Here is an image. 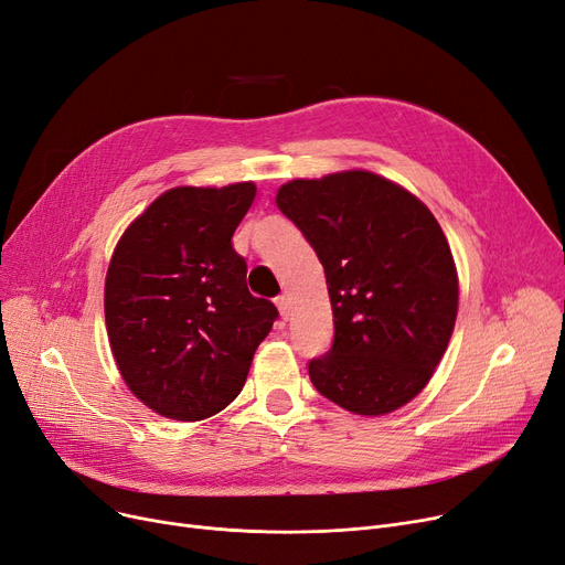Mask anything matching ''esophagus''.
I'll return each instance as SVG.
<instances>
[{"label":"esophagus","instance_id":"obj_1","mask_svg":"<svg viewBox=\"0 0 565 565\" xmlns=\"http://www.w3.org/2000/svg\"><path fill=\"white\" fill-rule=\"evenodd\" d=\"M277 307H279V313H281L284 321H288V316H290V298L286 296V292L277 298Z\"/></svg>","mask_w":565,"mask_h":565}]
</instances>
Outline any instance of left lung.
Here are the masks:
<instances>
[{"label": "left lung", "instance_id": "obj_1", "mask_svg": "<svg viewBox=\"0 0 565 565\" xmlns=\"http://www.w3.org/2000/svg\"><path fill=\"white\" fill-rule=\"evenodd\" d=\"M277 207L326 269L332 349L309 362L323 397L385 415L429 383L455 330L457 269L434 214L370 170L292 180Z\"/></svg>", "mask_w": 565, "mask_h": 565}]
</instances>
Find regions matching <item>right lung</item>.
<instances>
[{
	"label": "right lung",
	"instance_id": "1",
	"mask_svg": "<svg viewBox=\"0 0 565 565\" xmlns=\"http://www.w3.org/2000/svg\"><path fill=\"white\" fill-rule=\"evenodd\" d=\"M254 199V182L175 186L117 242L104 300L110 349L129 390L163 418L224 411L277 321L231 242Z\"/></svg>",
	"mask_w": 565,
	"mask_h": 565
}]
</instances>
